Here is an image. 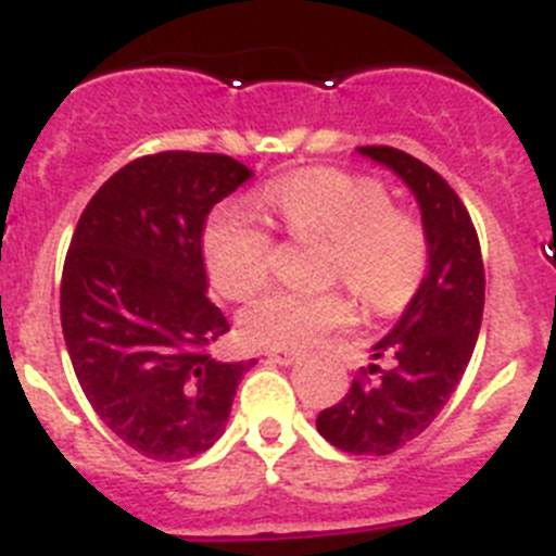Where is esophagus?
<instances>
[{"label":"esophagus","instance_id":"34e87169","mask_svg":"<svg viewBox=\"0 0 556 556\" xmlns=\"http://www.w3.org/2000/svg\"><path fill=\"white\" fill-rule=\"evenodd\" d=\"M267 358L275 362V365H292L294 358H298V353L289 351V348H273V351H267Z\"/></svg>","mask_w":556,"mask_h":556}]
</instances>
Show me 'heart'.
Returning a JSON list of instances; mask_svg holds the SVG:
<instances>
[{"mask_svg":"<svg viewBox=\"0 0 556 556\" xmlns=\"http://www.w3.org/2000/svg\"><path fill=\"white\" fill-rule=\"evenodd\" d=\"M294 239H328L323 278L342 281L372 312L404 306L429 269L420 219L395 208L381 180L339 169H301L262 191ZM275 239L248 211L225 205L203 230V258L219 294L244 301L267 281ZM351 317L342 292L273 289L239 314V333L255 348H303Z\"/></svg>","mask_w":556,"mask_h":556,"instance_id":"b5f03b06","label":"heart"}]
</instances>
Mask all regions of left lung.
I'll return each instance as SVG.
<instances>
[{
	"label": "left lung",
	"mask_w": 556,
	"mask_h": 556,
	"mask_svg": "<svg viewBox=\"0 0 556 556\" xmlns=\"http://www.w3.org/2000/svg\"><path fill=\"white\" fill-rule=\"evenodd\" d=\"M417 198L429 236V273L404 317L372 345L390 367H362L339 404L317 415V431L348 454L384 456L424 434L473 356L484 312V264L470 214L431 166L395 147H358Z\"/></svg>",
	"instance_id": "obj_1"
}]
</instances>
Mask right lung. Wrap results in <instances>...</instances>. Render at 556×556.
<instances>
[{
  "mask_svg": "<svg viewBox=\"0 0 556 556\" xmlns=\"http://www.w3.org/2000/svg\"><path fill=\"white\" fill-rule=\"evenodd\" d=\"M253 172L219 152L130 161L80 214L61 278L75 376L102 424L132 451L180 462L223 437L250 362H217L230 331L208 301V211Z\"/></svg>",
  "mask_w": 556,
  "mask_h": 556,
  "instance_id": "obj_1",
  "label": "right lung"
}]
</instances>
